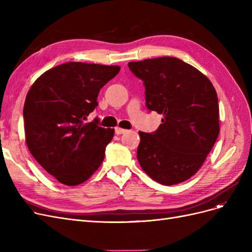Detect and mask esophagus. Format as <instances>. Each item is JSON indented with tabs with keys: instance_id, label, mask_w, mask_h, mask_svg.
Returning a JSON list of instances; mask_svg holds the SVG:
<instances>
[{
	"instance_id": "obj_1",
	"label": "esophagus",
	"mask_w": 252,
	"mask_h": 252,
	"mask_svg": "<svg viewBox=\"0 0 252 252\" xmlns=\"http://www.w3.org/2000/svg\"><path fill=\"white\" fill-rule=\"evenodd\" d=\"M127 130L126 129H123V128H120V127H117L116 129H114V132H116V134H123V133H125Z\"/></svg>"
}]
</instances>
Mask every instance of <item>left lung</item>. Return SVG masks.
<instances>
[{"label": "left lung", "mask_w": 252, "mask_h": 252, "mask_svg": "<svg viewBox=\"0 0 252 252\" xmlns=\"http://www.w3.org/2000/svg\"><path fill=\"white\" fill-rule=\"evenodd\" d=\"M144 82L147 108L163 114L152 133L139 131L138 161L162 185L184 182L201 168L220 132L218 94L208 78L178 58L129 62Z\"/></svg>", "instance_id": "8db88e82"}]
</instances>
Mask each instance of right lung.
<instances>
[{
	"label": "right lung",
	"instance_id": "1",
	"mask_svg": "<svg viewBox=\"0 0 252 252\" xmlns=\"http://www.w3.org/2000/svg\"><path fill=\"white\" fill-rule=\"evenodd\" d=\"M120 66L69 62L53 67L29 89L23 116L29 151L60 183L75 186L101 166L114 129L86 123L101 88Z\"/></svg>",
	"mask_w": 252,
	"mask_h": 252
}]
</instances>
